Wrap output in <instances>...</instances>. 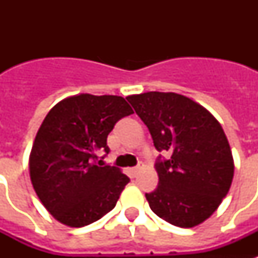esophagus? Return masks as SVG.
Wrapping results in <instances>:
<instances>
[{
    "label": "esophagus",
    "mask_w": 258,
    "mask_h": 258,
    "mask_svg": "<svg viewBox=\"0 0 258 258\" xmlns=\"http://www.w3.org/2000/svg\"><path fill=\"white\" fill-rule=\"evenodd\" d=\"M139 171H141V166H137V167H133V169L130 170V172H131V175L133 176H137Z\"/></svg>",
    "instance_id": "esophagus-1"
}]
</instances>
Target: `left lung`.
Masks as SVG:
<instances>
[{"label":"left lung","mask_w":258,"mask_h":258,"mask_svg":"<svg viewBox=\"0 0 258 258\" xmlns=\"http://www.w3.org/2000/svg\"><path fill=\"white\" fill-rule=\"evenodd\" d=\"M147 125L158 151L159 183L146 194L158 217L179 228L208 220L228 194L234 163L228 138L216 117L191 99L174 92L125 97Z\"/></svg>","instance_id":"obj_1"}]
</instances>
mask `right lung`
Returning a JSON list of instances; mask_svg holds the SVG:
<instances>
[{
  "instance_id": "obj_1",
  "label": "right lung",
  "mask_w": 258,
  "mask_h": 258,
  "mask_svg": "<svg viewBox=\"0 0 258 258\" xmlns=\"http://www.w3.org/2000/svg\"><path fill=\"white\" fill-rule=\"evenodd\" d=\"M131 113L121 96L89 93L67 97L48 112L30 151L29 172L41 204L58 222L82 228L115 208L130 178L95 161L97 151L109 153L108 134Z\"/></svg>"
}]
</instances>
